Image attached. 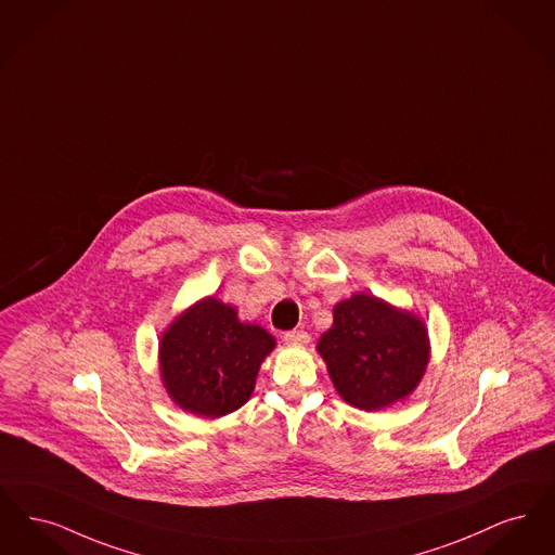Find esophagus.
I'll list each match as a JSON object with an SVG mask.
<instances>
[{
  "mask_svg": "<svg viewBox=\"0 0 555 555\" xmlns=\"http://www.w3.org/2000/svg\"><path fill=\"white\" fill-rule=\"evenodd\" d=\"M284 339H286L288 344H294V346H307L311 336H309L307 332H302V330H294V332H286Z\"/></svg>",
  "mask_w": 555,
  "mask_h": 555,
  "instance_id": "obj_1",
  "label": "esophagus"
}]
</instances>
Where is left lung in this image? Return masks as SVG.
Instances as JSON below:
<instances>
[{
    "label": "left lung",
    "instance_id": "8db88e82",
    "mask_svg": "<svg viewBox=\"0 0 555 555\" xmlns=\"http://www.w3.org/2000/svg\"><path fill=\"white\" fill-rule=\"evenodd\" d=\"M317 352L339 398L354 409L382 410L406 400L431 359V341L418 314L357 292L334 307V325Z\"/></svg>",
    "mask_w": 555,
    "mask_h": 555
}]
</instances>
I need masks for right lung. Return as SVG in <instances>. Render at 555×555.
Instances as JSON below:
<instances>
[{
    "label": "right lung",
    "instance_id": "1",
    "mask_svg": "<svg viewBox=\"0 0 555 555\" xmlns=\"http://www.w3.org/2000/svg\"><path fill=\"white\" fill-rule=\"evenodd\" d=\"M275 338L238 319L232 305L205 296L178 314L159 338V375L178 409L219 418L248 402Z\"/></svg>",
    "mask_w": 555,
    "mask_h": 555
}]
</instances>
